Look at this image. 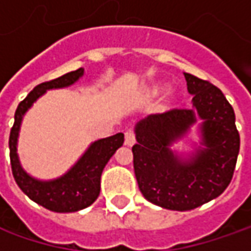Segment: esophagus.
Instances as JSON below:
<instances>
[{
  "instance_id": "34e87169",
  "label": "esophagus",
  "mask_w": 251,
  "mask_h": 251,
  "mask_svg": "<svg viewBox=\"0 0 251 251\" xmlns=\"http://www.w3.org/2000/svg\"><path fill=\"white\" fill-rule=\"evenodd\" d=\"M135 144V134H134V131H126V145H134Z\"/></svg>"
}]
</instances>
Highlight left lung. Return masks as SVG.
I'll list each match as a JSON object with an SVG mask.
<instances>
[{
    "mask_svg": "<svg viewBox=\"0 0 251 251\" xmlns=\"http://www.w3.org/2000/svg\"><path fill=\"white\" fill-rule=\"evenodd\" d=\"M191 109L151 114L135 124L134 172L142 196L158 207L188 211L221 196L236 166L240 137L235 111L208 81L184 73ZM196 122L200 144L180 155L171 150Z\"/></svg>",
    "mask_w": 251,
    "mask_h": 251,
    "instance_id": "left-lung-1",
    "label": "left lung"
}]
</instances>
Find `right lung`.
<instances>
[{"label": "right lung", "mask_w": 251, "mask_h": 251, "mask_svg": "<svg viewBox=\"0 0 251 251\" xmlns=\"http://www.w3.org/2000/svg\"><path fill=\"white\" fill-rule=\"evenodd\" d=\"M82 75L83 68H78L53 81L37 85L19 103L9 135V158L16 184L32 201L54 212H75L93 204L100 193L101 172L124 142L123 132L92 142L73 168L53 180H39L22 168L18 156V137L25 113L47 91L71 86Z\"/></svg>", "instance_id": "add662e5"}]
</instances>
